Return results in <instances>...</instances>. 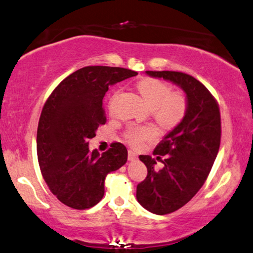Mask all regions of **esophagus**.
Segmentation results:
<instances>
[{
  "mask_svg": "<svg viewBox=\"0 0 253 253\" xmlns=\"http://www.w3.org/2000/svg\"><path fill=\"white\" fill-rule=\"evenodd\" d=\"M127 158H129V161H135V159L138 158V155L134 153V151L129 150V153H127Z\"/></svg>",
  "mask_w": 253,
  "mask_h": 253,
  "instance_id": "1",
  "label": "esophagus"
}]
</instances>
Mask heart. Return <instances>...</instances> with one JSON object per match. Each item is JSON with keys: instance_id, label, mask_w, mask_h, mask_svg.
I'll use <instances>...</instances> for the list:
<instances>
[{"instance_id": "b5f03b06", "label": "heart", "mask_w": 253, "mask_h": 253, "mask_svg": "<svg viewBox=\"0 0 253 253\" xmlns=\"http://www.w3.org/2000/svg\"><path fill=\"white\" fill-rule=\"evenodd\" d=\"M137 88L163 126L173 127L183 120L188 110V100L183 92L172 91L169 84L155 78L139 81ZM156 135L157 131L153 126H130L126 131V140L133 146H140Z\"/></svg>"}]
</instances>
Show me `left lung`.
Instances as JSON below:
<instances>
[{"mask_svg": "<svg viewBox=\"0 0 253 253\" xmlns=\"http://www.w3.org/2000/svg\"><path fill=\"white\" fill-rule=\"evenodd\" d=\"M163 78L184 91L188 110L182 121L154 150L164 167L155 169L149 155L139 158L147 166V177L137 185V200L147 211L166 215L188 204L207 180L220 145V113L216 99L200 81L176 71H146Z\"/></svg>", "mask_w": 253, "mask_h": 253, "instance_id": "left-lung-1", "label": "left lung"}]
</instances>
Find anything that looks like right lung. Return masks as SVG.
I'll list each match as a JSON object with an SVG mask.
<instances>
[{"mask_svg": "<svg viewBox=\"0 0 253 253\" xmlns=\"http://www.w3.org/2000/svg\"><path fill=\"white\" fill-rule=\"evenodd\" d=\"M138 73L129 69L84 67L61 81L42 107L37 129L42 175L54 196L73 209L94 207L104 197L105 177L126 163L120 142L99 154L89 139L106 123L103 98L108 87Z\"/></svg>", "mask_w": 253, "mask_h": 253, "instance_id": "1", "label": "right lung"}]
</instances>
